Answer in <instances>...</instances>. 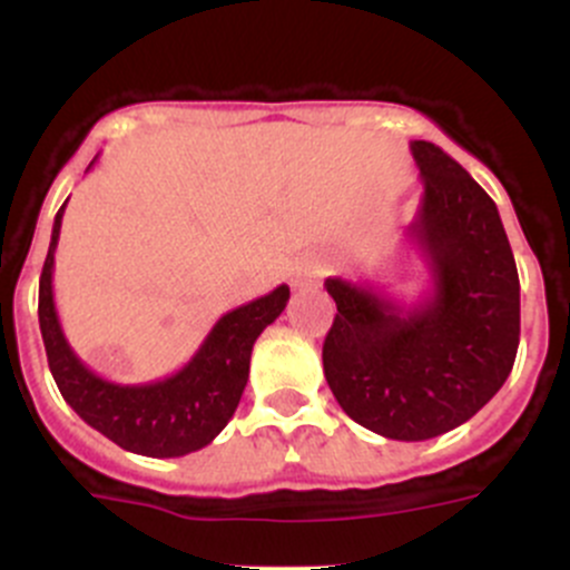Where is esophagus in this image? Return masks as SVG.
<instances>
[{
	"instance_id": "esophagus-1",
	"label": "esophagus",
	"mask_w": 570,
	"mask_h": 570,
	"mask_svg": "<svg viewBox=\"0 0 570 570\" xmlns=\"http://www.w3.org/2000/svg\"><path fill=\"white\" fill-rule=\"evenodd\" d=\"M320 278V267L317 264H306V267H301L295 273V286L297 289H303V286H314Z\"/></svg>"
}]
</instances>
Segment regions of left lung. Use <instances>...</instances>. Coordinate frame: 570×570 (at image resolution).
<instances>
[{
	"label": "left lung",
	"instance_id": "left-lung-1",
	"mask_svg": "<svg viewBox=\"0 0 570 570\" xmlns=\"http://www.w3.org/2000/svg\"><path fill=\"white\" fill-rule=\"evenodd\" d=\"M422 204L407 234L430 258L413 306L366 284L327 278L336 317L322 344L333 396L383 439L428 441L469 422L513 370L521 286L491 195L450 154L411 142Z\"/></svg>",
	"mask_w": 570,
	"mask_h": 570
}]
</instances>
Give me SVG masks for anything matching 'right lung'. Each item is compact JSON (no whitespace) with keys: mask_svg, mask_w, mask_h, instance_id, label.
I'll return each mask as SVG.
<instances>
[{"mask_svg":"<svg viewBox=\"0 0 570 570\" xmlns=\"http://www.w3.org/2000/svg\"><path fill=\"white\" fill-rule=\"evenodd\" d=\"M62 212L66 204L60 206L51 226V243L38 289L40 336L62 400L90 428L135 455L181 458L204 450L237 411L239 396L248 383L253 342L269 322L281 317L289 301V286L281 284L269 295L223 314L198 353L165 381L137 383V386L105 381L73 353L57 317L51 273H55Z\"/></svg>","mask_w":570,"mask_h":570,"instance_id":"add662e5","label":"right lung"}]
</instances>
